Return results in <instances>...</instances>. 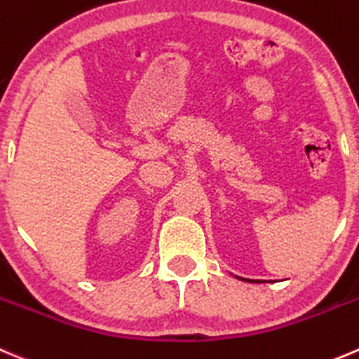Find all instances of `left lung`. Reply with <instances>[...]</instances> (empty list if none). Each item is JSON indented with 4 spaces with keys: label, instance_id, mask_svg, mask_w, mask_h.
Listing matches in <instances>:
<instances>
[{
    "label": "left lung",
    "instance_id": "1",
    "mask_svg": "<svg viewBox=\"0 0 359 359\" xmlns=\"http://www.w3.org/2000/svg\"><path fill=\"white\" fill-rule=\"evenodd\" d=\"M235 277H236V276H235ZM236 279H240V280H245V283H256V284L263 283V280H252V279H243V277H236Z\"/></svg>",
    "mask_w": 359,
    "mask_h": 359
}]
</instances>
